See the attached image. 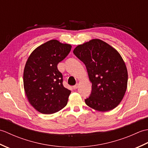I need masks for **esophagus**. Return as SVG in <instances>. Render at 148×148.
<instances>
[{
  "instance_id": "esophagus-1",
  "label": "esophagus",
  "mask_w": 148,
  "mask_h": 148,
  "mask_svg": "<svg viewBox=\"0 0 148 148\" xmlns=\"http://www.w3.org/2000/svg\"><path fill=\"white\" fill-rule=\"evenodd\" d=\"M78 86H79V85H78V84H75V85H74V86H73V88H74V90H76V89H77V88H78Z\"/></svg>"
}]
</instances>
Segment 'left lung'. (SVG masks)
Returning <instances> with one entry per match:
<instances>
[{"label": "left lung", "instance_id": "8db88e82", "mask_svg": "<svg viewBox=\"0 0 148 148\" xmlns=\"http://www.w3.org/2000/svg\"><path fill=\"white\" fill-rule=\"evenodd\" d=\"M73 53L85 65L92 84L86 104L99 111L114 109L123 98L128 82L127 69L119 53L97 39L77 46Z\"/></svg>", "mask_w": 148, "mask_h": 148}]
</instances>
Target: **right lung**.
<instances>
[{"mask_svg":"<svg viewBox=\"0 0 148 148\" xmlns=\"http://www.w3.org/2000/svg\"><path fill=\"white\" fill-rule=\"evenodd\" d=\"M71 48L51 40L37 48L27 60L23 72L25 92L31 105L42 114H53L67 105L71 92L63 85L57 65Z\"/></svg>","mask_w":148,"mask_h":148,"instance_id":"1","label":"right lung"}]
</instances>
